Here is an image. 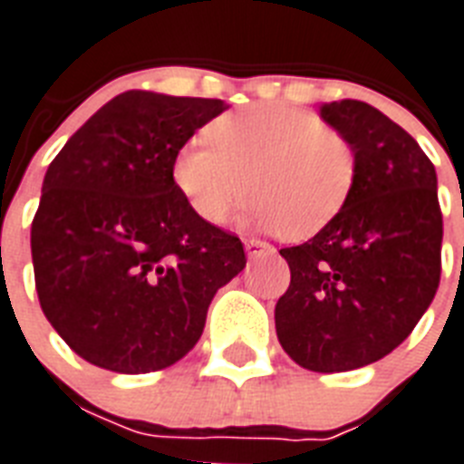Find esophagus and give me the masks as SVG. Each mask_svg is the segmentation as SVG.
<instances>
[{
    "label": "esophagus",
    "mask_w": 464,
    "mask_h": 464,
    "mask_svg": "<svg viewBox=\"0 0 464 464\" xmlns=\"http://www.w3.org/2000/svg\"><path fill=\"white\" fill-rule=\"evenodd\" d=\"M246 253L247 257H260V255H269L275 253V247L269 246V243H262V240H246Z\"/></svg>",
    "instance_id": "obj_1"
}]
</instances>
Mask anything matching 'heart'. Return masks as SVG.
Listing matches in <instances>:
<instances>
[{
    "instance_id": "b5f03b06",
    "label": "heart",
    "mask_w": 464,
    "mask_h": 464,
    "mask_svg": "<svg viewBox=\"0 0 464 464\" xmlns=\"http://www.w3.org/2000/svg\"><path fill=\"white\" fill-rule=\"evenodd\" d=\"M209 140L188 141L170 175L189 209L211 226L228 221L255 189L246 221L257 231L313 236L352 195L356 156L339 132L313 112L286 103H253L226 112Z\"/></svg>"
}]
</instances>
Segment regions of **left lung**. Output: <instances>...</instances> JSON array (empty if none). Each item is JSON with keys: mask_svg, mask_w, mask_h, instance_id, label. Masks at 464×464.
<instances>
[{"mask_svg": "<svg viewBox=\"0 0 464 464\" xmlns=\"http://www.w3.org/2000/svg\"><path fill=\"white\" fill-rule=\"evenodd\" d=\"M353 149L356 178L337 217L279 253L291 269L276 337L298 366L342 373L410 337L440 282L443 217L436 168L417 140L361 101L320 105Z\"/></svg>", "mask_w": 464, "mask_h": 464, "instance_id": "obj_1", "label": "left lung"}]
</instances>
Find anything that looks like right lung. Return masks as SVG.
Returning a JSON list of instances; mask_svg holds the SVG:
<instances>
[{"mask_svg":"<svg viewBox=\"0 0 464 464\" xmlns=\"http://www.w3.org/2000/svg\"><path fill=\"white\" fill-rule=\"evenodd\" d=\"M228 105L127 91L47 166L31 226L40 308L83 361L115 373L173 366L202 337L221 286L246 267L240 238L189 209L175 154Z\"/></svg>","mask_w":464,"mask_h":464,"instance_id":"1","label":"right lung"}]
</instances>
